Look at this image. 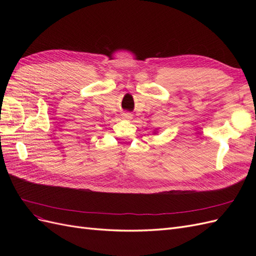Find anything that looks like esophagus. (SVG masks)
<instances>
[{
  "label": "esophagus",
  "mask_w": 256,
  "mask_h": 256,
  "mask_svg": "<svg viewBox=\"0 0 256 256\" xmlns=\"http://www.w3.org/2000/svg\"><path fill=\"white\" fill-rule=\"evenodd\" d=\"M122 118H124V120H131V118H132V114H131V113H128V112L122 113Z\"/></svg>",
  "instance_id": "34e87169"
}]
</instances>
